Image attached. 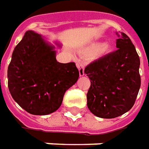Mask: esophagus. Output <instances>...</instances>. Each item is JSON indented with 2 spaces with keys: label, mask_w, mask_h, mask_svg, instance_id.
<instances>
[{
  "label": "esophagus",
  "mask_w": 149,
  "mask_h": 149,
  "mask_svg": "<svg viewBox=\"0 0 149 149\" xmlns=\"http://www.w3.org/2000/svg\"><path fill=\"white\" fill-rule=\"evenodd\" d=\"M77 67L79 69V75L80 76H84L85 74H84V66L82 63L78 62L77 63Z\"/></svg>",
  "instance_id": "obj_1"
}]
</instances>
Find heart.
<instances>
[{"instance_id":"heart-1","label":"heart","mask_w":149,"mask_h":149,"mask_svg":"<svg viewBox=\"0 0 149 149\" xmlns=\"http://www.w3.org/2000/svg\"><path fill=\"white\" fill-rule=\"evenodd\" d=\"M112 46L110 43H104L101 45L100 42H91L84 49L82 50V53L85 55H91L96 53L97 57H102L112 52Z\"/></svg>"}]
</instances>
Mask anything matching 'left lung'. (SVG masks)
<instances>
[{
	"mask_svg": "<svg viewBox=\"0 0 149 149\" xmlns=\"http://www.w3.org/2000/svg\"><path fill=\"white\" fill-rule=\"evenodd\" d=\"M116 35L118 49L96 60L84 70L91 82L87 93L88 107L101 118H115L129 111L141 84L136 49L125 33Z\"/></svg>",
	"mask_w": 149,
	"mask_h": 149,
	"instance_id": "1",
	"label": "left lung"
}]
</instances>
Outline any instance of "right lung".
<instances>
[{"mask_svg":"<svg viewBox=\"0 0 149 149\" xmlns=\"http://www.w3.org/2000/svg\"><path fill=\"white\" fill-rule=\"evenodd\" d=\"M56 46L61 47L59 43ZM55 48L42 35L29 30L12 54L7 71L8 88L13 99L32 115L56 111L65 91L79 76L74 63L56 61Z\"/></svg>","mask_w":149,"mask_h":149,"instance_id":"1","label":"right lung"}]
</instances>
